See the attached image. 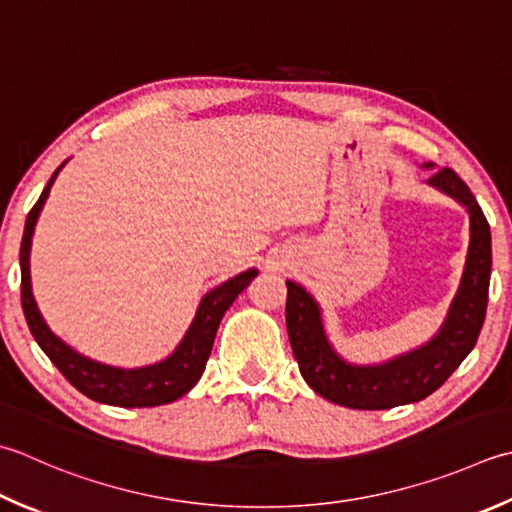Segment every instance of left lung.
I'll use <instances>...</instances> for the list:
<instances>
[{
  "label": "left lung",
  "instance_id": "8db88e82",
  "mask_svg": "<svg viewBox=\"0 0 512 512\" xmlns=\"http://www.w3.org/2000/svg\"><path fill=\"white\" fill-rule=\"evenodd\" d=\"M422 168L433 170L435 166L424 164ZM428 186L453 197L466 208L470 239L457 293L442 326L426 344L379 364L348 362L328 339L317 299L293 279L286 282V328L299 373L328 402L357 410H386L419 402L435 393L455 373L477 342L486 317L493 266L490 226L477 199L455 170H437L428 179Z\"/></svg>",
  "mask_w": 512,
  "mask_h": 512
}]
</instances>
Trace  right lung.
<instances>
[{
    "instance_id": "add662e5",
    "label": "right lung",
    "mask_w": 512,
    "mask_h": 512,
    "mask_svg": "<svg viewBox=\"0 0 512 512\" xmlns=\"http://www.w3.org/2000/svg\"><path fill=\"white\" fill-rule=\"evenodd\" d=\"M59 166L53 177L48 179L44 193L39 195L37 204L30 210L24 226L22 248H19V266H22V308L30 333H33L39 348L48 355L59 373H62L79 393L93 399L99 404L122 406V408H150L170 404L175 399L184 397L193 388L199 377H202L206 362L213 350V342L217 335L219 322L230 304L235 302L237 295L250 284V279L257 275V268H248L244 273L226 279L219 286L202 297L193 322L182 337V342L175 346L173 353L159 359L155 364L139 366V368H122L110 366L97 359H90L77 353L73 346H68L62 337H57L48 328L46 319L42 317L33 295V284H30V246H33V235L39 213L50 195V186L55 184Z\"/></svg>"
}]
</instances>
